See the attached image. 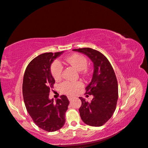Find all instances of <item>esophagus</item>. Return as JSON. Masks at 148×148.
<instances>
[{"mask_svg":"<svg viewBox=\"0 0 148 148\" xmlns=\"http://www.w3.org/2000/svg\"><path fill=\"white\" fill-rule=\"evenodd\" d=\"M67 98H68V99H69V101H71L72 100H73V99H74V97L69 96V97H67Z\"/></svg>","mask_w":148,"mask_h":148,"instance_id":"esophagus-1","label":"esophagus"}]
</instances>
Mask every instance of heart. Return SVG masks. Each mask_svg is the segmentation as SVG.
<instances>
[{"label":"heart","instance_id":"b5f03b06","mask_svg":"<svg viewBox=\"0 0 148 148\" xmlns=\"http://www.w3.org/2000/svg\"><path fill=\"white\" fill-rule=\"evenodd\" d=\"M66 61L77 71H81L84 70V73L86 72V67L87 65V60L86 57L81 54H73L71 56L67 57L66 58ZM62 66L61 62L57 60L54 61L51 66V73L52 76L54 80L58 81L61 79L62 76ZM82 86V84L80 82H71L69 81H65L60 85L61 89L62 92L67 95H73L75 94Z\"/></svg>","mask_w":148,"mask_h":148}]
</instances>
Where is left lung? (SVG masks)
Wrapping results in <instances>:
<instances>
[{
	"label": "left lung",
	"instance_id": "obj_1",
	"mask_svg": "<svg viewBox=\"0 0 148 148\" xmlns=\"http://www.w3.org/2000/svg\"><path fill=\"white\" fill-rule=\"evenodd\" d=\"M86 54L94 63V73L86 94L94 96L90 103L79 97L82 105L79 111L82 120L92 126H101L115 112L119 97L118 82L115 72L107 58L98 51L90 48L73 49Z\"/></svg>",
	"mask_w": 148,
	"mask_h": 148
}]
</instances>
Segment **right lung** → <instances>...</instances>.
I'll use <instances>...</instances> for the list:
<instances>
[{
	"instance_id": "1",
	"label": "right lung",
	"mask_w": 148,
	"mask_h": 148,
	"mask_svg": "<svg viewBox=\"0 0 148 148\" xmlns=\"http://www.w3.org/2000/svg\"><path fill=\"white\" fill-rule=\"evenodd\" d=\"M63 53H46L29 63L23 75V96L27 110L33 122L48 132L59 130L64 126L65 113L69 102L64 95L54 102L49 99L51 88L55 83L50 67Z\"/></svg>"
}]
</instances>
